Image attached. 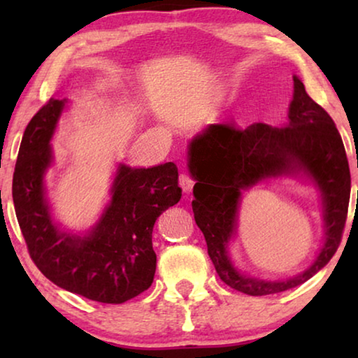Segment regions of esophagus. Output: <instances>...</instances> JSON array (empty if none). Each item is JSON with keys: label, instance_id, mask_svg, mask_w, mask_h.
<instances>
[{"label": "esophagus", "instance_id": "34e87169", "mask_svg": "<svg viewBox=\"0 0 358 358\" xmlns=\"http://www.w3.org/2000/svg\"><path fill=\"white\" fill-rule=\"evenodd\" d=\"M178 185L185 192H189L192 189V185H194L191 175L186 173V172H181L180 177H178Z\"/></svg>", "mask_w": 358, "mask_h": 358}]
</instances>
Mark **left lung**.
Returning <instances> with one entry per match:
<instances>
[{
  "label": "left lung",
  "mask_w": 358,
  "mask_h": 358,
  "mask_svg": "<svg viewBox=\"0 0 358 358\" xmlns=\"http://www.w3.org/2000/svg\"><path fill=\"white\" fill-rule=\"evenodd\" d=\"M194 220L207 241L208 256L221 280L238 292L260 296L300 286L329 264L341 243L350 197L346 150L335 121L308 96L294 77L287 124H210L189 145ZM303 171L320 187L324 205L326 243L315 264L284 282L246 277L234 268L227 245L236 227L241 191L260 180Z\"/></svg>",
  "instance_id": "left-lung-1"
}]
</instances>
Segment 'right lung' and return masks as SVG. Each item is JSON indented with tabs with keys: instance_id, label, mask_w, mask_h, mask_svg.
<instances>
[{
	"instance_id": "obj_1",
	"label": "right lung",
	"mask_w": 358,
	"mask_h": 358,
	"mask_svg": "<svg viewBox=\"0 0 358 358\" xmlns=\"http://www.w3.org/2000/svg\"><path fill=\"white\" fill-rule=\"evenodd\" d=\"M66 99L50 98L29 121L12 178L17 221L33 262L64 290L99 303H124L153 282V226L178 203V169L173 162L134 169L118 166L112 199L99 222L80 237L63 232L50 216L44 175L53 161L50 138Z\"/></svg>"
}]
</instances>
